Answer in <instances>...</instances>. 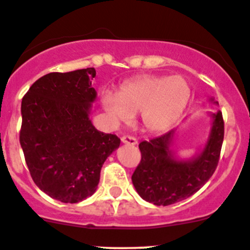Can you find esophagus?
Wrapping results in <instances>:
<instances>
[{
	"mask_svg": "<svg viewBox=\"0 0 250 250\" xmlns=\"http://www.w3.org/2000/svg\"><path fill=\"white\" fill-rule=\"evenodd\" d=\"M122 142L125 143V145H130V146L137 145V140H136L135 137H132V136H128V135L123 136Z\"/></svg>",
	"mask_w": 250,
	"mask_h": 250,
	"instance_id": "1",
	"label": "esophagus"
}]
</instances>
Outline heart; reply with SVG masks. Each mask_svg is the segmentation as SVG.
<instances>
[{
	"label": "heart",
	"mask_w": 250,
	"mask_h": 250,
	"mask_svg": "<svg viewBox=\"0 0 250 250\" xmlns=\"http://www.w3.org/2000/svg\"><path fill=\"white\" fill-rule=\"evenodd\" d=\"M189 98L191 88L181 76L145 75L125 81L118 93H103L102 105L113 124L130 122L140 112L146 130L163 132L179 120Z\"/></svg>",
	"instance_id": "obj_1"
}]
</instances>
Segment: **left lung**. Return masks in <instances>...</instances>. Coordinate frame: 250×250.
<instances>
[{
  "instance_id": "1",
  "label": "left lung",
  "mask_w": 250,
  "mask_h": 250,
  "mask_svg": "<svg viewBox=\"0 0 250 250\" xmlns=\"http://www.w3.org/2000/svg\"><path fill=\"white\" fill-rule=\"evenodd\" d=\"M214 103V98H210ZM212 119L208 141L191 159H180L172 150L175 130L140 143L141 162L132 174V184L145 201L170 206L188 198L202 188L217 167L224 141L222 113H210Z\"/></svg>"
}]
</instances>
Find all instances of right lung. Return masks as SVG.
I'll return each mask as SVG.
<instances>
[{
	"mask_svg": "<svg viewBox=\"0 0 250 250\" xmlns=\"http://www.w3.org/2000/svg\"><path fill=\"white\" fill-rule=\"evenodd\" d=\"M95 68L49 73L21 101L19 141L36 186L51 198L78 203L96 192L105 159L120 138L90 120Z\"/></svg>",
	"mask_w": 250,
	"mask_h": 250,
	"instance_id": "1",
	"label": "right lung"
}]
</instances>
